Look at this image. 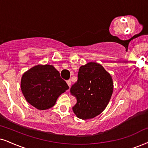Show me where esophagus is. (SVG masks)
<instances>
[{"label":"esophagus","instance_id":"esophagus-1","mask_svg":"<svg viewBox=\"0 0 148 148\" xmlns=\"http://www.w3.org/2000/svg\"><path fill=\"white\" fill-rule=\"evenodd\" d=\"M66 83H67V84H68L69 86L70 87V86H71V80H70V79H69V80H67V81H66Z\"/></svg>","mask_w":148,"mask_h":148}]
</instances>
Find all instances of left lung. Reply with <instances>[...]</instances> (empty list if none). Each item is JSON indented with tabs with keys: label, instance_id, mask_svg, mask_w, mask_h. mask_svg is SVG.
I'll list each match as a JSON object with an SVG mask.
<instances>
[{
	"label": "left lung",
	"instance_id": "8db88e82",
	"mask_svg": "<svg viewBox=\"0 0 148 148\" xmlns=\"http://www.w3.org/2000/svg\"><path fill=\"white\" fill-rule=\"evenodd\" d=\"M113 87L110 74L101 64L90 62L81 66L77 82L71 88V94L77 98L73 107L75 114L84 120L99 115L108 104Z\"/></svg>",
	"mask_w": 148,
	"mask_h": 148
}]
</instances>
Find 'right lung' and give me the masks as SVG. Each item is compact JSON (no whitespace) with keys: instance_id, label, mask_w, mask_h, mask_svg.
Masks as SVG:
<instances>
[{"instance_id":"right-lung-1","label":"right lung","mask_w":148,"mask_h":148,"mask_svg":"<svg viewBox=\"0 0 148 148\" xmlns=\"http://www.w3.org/2000/svg\"><path fill=\"white\" fill-rule=\"evenodd\" d=\"M21 88L29 103L45 110L53 106L60 95L69 87L53 66L38 64L24 73Z\"/></svg>"}]
</instances>
